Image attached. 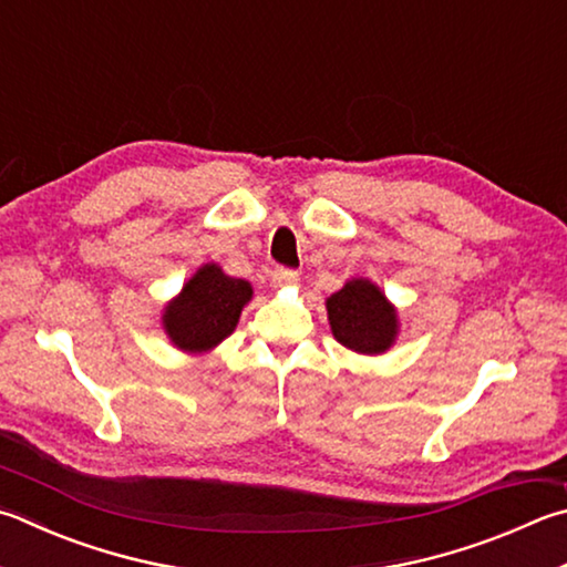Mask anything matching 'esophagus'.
<instances>
[{
    "mask_svg": "<svg viewBox=\"0 0 567 567\" xmlns=\"http://www.w3.org/2000/svg\"><path fill=\"white\" fill-rule=\"evenodd\" d=\"M270 280H272L275 287L292 285V282H297V272H295V270H285V267H277V270H272Z\"/></svg>",
    "mask_w": 567,
    "mask_h": 567,
    "instance_id": "obj_1",
    "label": "esophagus"
}]
</instances>
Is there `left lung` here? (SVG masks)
<instances>
[{"instance_id": "left-lung-1", "label": "left lung", "mask_w": 567, "mask_h": 567, "mask_svg": "<svg viewBox=\"0 0 567 567\" xmlns=\"http://www.w3.org/2000/svg\"><path fill=\"white\" fill-rule=\"evenodd\" d=\"M329 329L342 347L357 354H386L399 337V310L377 282L352 277L324 300Z\"/></svg>"}]
</instances>
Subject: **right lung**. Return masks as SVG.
I'll use <instances>...</instances> for the list:
<instances>
[{"mask_svg":"<svg viewBox=\"0 0 567 567\" xmlns=\"http://www.w3.org/2000/svg\"><path fill=\"white\" fill-rule=\"evenodd\" d=\"M250 300L248 280L225 275L218 262H205L163 307V332L185 354H208L235 332Z\"/></svg>","mask_w":567,"mask_h":567,"instance_id":"obj_1","label":"right lung"}]
</instances>
